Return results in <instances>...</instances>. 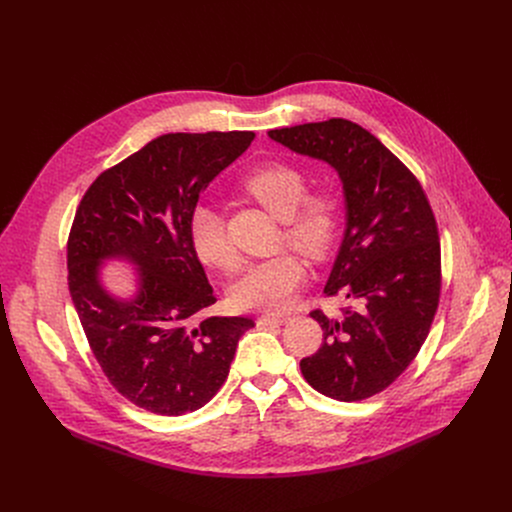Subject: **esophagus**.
Wrapping results in <instances>:
<instances>
[{
	"instance_id": "esophagus-1",
	"label": "esophagus",
	"mask_w": 512,
	"mask_h": 512,
	"mask_svg": "<svg viewBox=\"0 0 512 512\" xmlns=\"http://www.w3.org/2000/svg\"><path fill=\"white\" fill-rule=\"evenodd\" d=\"M283 322H285V316H281V314H263V316H259V320H257V324H259V326L283 324Z\"/></svg>"
}]
</instances>
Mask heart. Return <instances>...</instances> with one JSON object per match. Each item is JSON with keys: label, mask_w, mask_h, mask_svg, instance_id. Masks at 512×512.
I'll use <instances>...</instances> for the list:
<instances>
[{"label": "heart", "mask_w": 512, "mask_h": 512, "mask_svg": "<svg viewBox=\"0 0 512 512\" xmlns=\"http://www.w3.org/2000/svg\"><path fill=\"white\" fill-rule=\"evenodd\" d=\"M306 174L285 162L255 166L241 180V188L277 221L285 223V241L308 259H324L338 235L340 200L330 188L306 192ZM194 255L210 267L233 271L239 263L223 216L210 206H198L188 225ZM306 269L296 255L281 253L251 265L231 287V302L239 310L281 312L289 306Z\"/></svg>", "instance_id": "1"}]
</instances>
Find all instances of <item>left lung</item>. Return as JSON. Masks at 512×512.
<instances>
[{"instance_id": "left-lung-1", "label": "left lung", "mask_w": 512, "mask_h": 512, "mask_svg": "<svg viewBox=\"0 0 512 512\" xmlns=\"http://www.w3.org/2000/svg\"><path fill=\"white\" fill-rule=\"evenodd\" d=\"M269 137L332 166L344 190L346 229L324 294H342L356 308H342L338 318L310 314L324 342L302 358V375L338 401L373 397L417 356L440 302L433 210L409 168L348 119L271 129Z\"/></svg>"}]
</instances>
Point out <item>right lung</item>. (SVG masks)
<instances>
[{
    "label": "right lung",
    "mask_w": 512,
    "mask_h": 512,
    "mask_svg": "<svg viewBox=\"0 0 512 512\" xmlns=\"http://www.w3.org/2000/svg\"><path fill=\"white\" fill-rule=\"evenodd\" d=\"M253 131L166 133L105 170L85 192L66 247L68 289L109 383L133 405L182 415L229 377L251 318L198 314L216 302L188 225L200 192L251 145ZM136 267L138 291L113 297L100 267Z\"/></svg>",
    "instance_id": "obj_1"
}]
</instances>
